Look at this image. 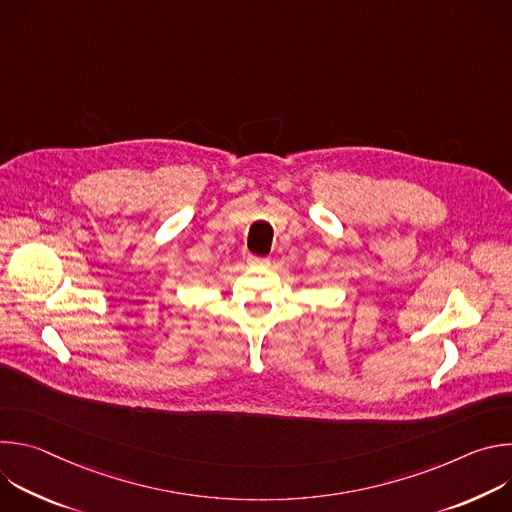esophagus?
Returning <instances> with one entry per match:
<instances>
[{
  "label": "esophagus",
  "mask_w": 512,
  "mask_h": 512,
  "mask_svg": "<svg viewBox=\"0 0 512 512\" xmlns=\"http://www.w3.org/2000/svg\"><path fill=\"white\" fill-rule=\"evenodd\" d=\"M251 265H269V257H259V255H249Z\"/></svg>",
  "instance_id": "1"
}]
</instances>
